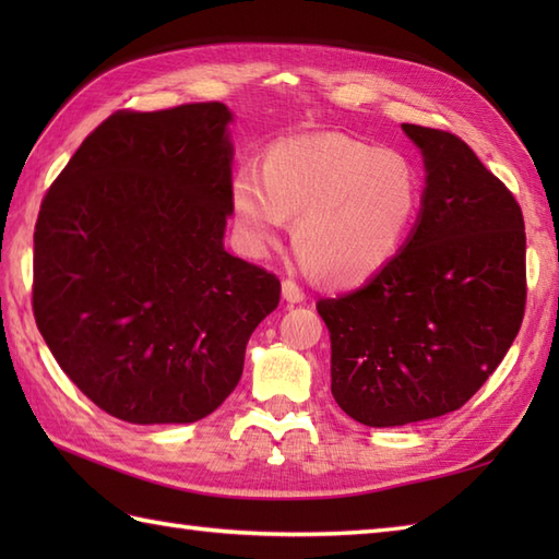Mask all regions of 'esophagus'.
<instances>
[{
  "label": "esophagus",
  "mask_w": 559,
  "mask_h": 559,
  "mask_svg": "<svg viewBox=\"0 0 559 559\" xmlns=\"http://www.w3.org/2000/svg\"><path fill=\"white\" fill-rule=\"evenodd\" d=\"M281 293H283V298H286L288 302H302L305 300V290L298 286V283L290 281V278H286V281L281 283Z\"/></svg>",
  "instance_id": "esophagus-1"
}]
</instances>
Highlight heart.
Returning a JSON list of instances; mask_svg holds the SVG:
<instances>
[{"label":"heart","mask_w":559,"mask_h":559,"mask_svg":"<svg viewBox=\"0 0 559 559\" xmlns=\"http://www.w3.org/2000/svg\"><path fill=\"white\" fill-rule=\"evenodd\" d=\"M423 199V175L406 153L346 134L271 144L254 170L235 173L230 206L240 245L261 257L295 216L302 264L329 286L370 281L396 254Z\"/></svg>","instance_id":"obj_1"}]
</instances>
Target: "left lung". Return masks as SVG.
<instances>
[{"mask_svg": "<svg viewBox=\"0 0 559 559\" xmlns=\"http://www.w3.org/2000/svg\"><path fill=\"white\" fill-rule=\"evenodd\" d=\"M403 132L427 173L408 242L367 286L317 302L331 336V394L370 427L459 411L502 362L526 310L514 194L456 134Z\"/></svg>", "mask_w": 559, "mask_h": 559, "instance_id": "left-lung-1", "label": "left lung"}]
</instances>
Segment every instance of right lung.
Returning <instances> with one entry per match:
<instances>
[{"label": "right lung", "mask_w": 559, "mask_h": 559, "mask_svg": "<svg viewBox=\"0 0 559 559\" xmlns=\"http://www.w3.org/2000/svg\"><path fill=\"white\" fill-rule=\"evenodd\" d=\"M230 110H120L40 204L33 314L64 374L134 425L194 423L233 394L281 281L225 252Z\"/></svg>", "instance_id": "right-lung-1"}]
</instances>
